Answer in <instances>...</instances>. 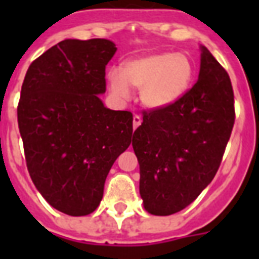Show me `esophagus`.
<instances>
[{"mask_svg":"<svg viewBox=\"0 0 259 259\" xmlns=\"http://www.w3.org/2000/svg\"><path fill=\"white\" fill-rule=\"evenodd\" d=\"M141 122H142V118L140 117V115H137V114H136V115L133 117V127H134V129H137L138 126L141 125Z\"/></svg>","mask_w":259,"mask_h":259,"instance_id":"1","label":"esophagus"}]
</instances>
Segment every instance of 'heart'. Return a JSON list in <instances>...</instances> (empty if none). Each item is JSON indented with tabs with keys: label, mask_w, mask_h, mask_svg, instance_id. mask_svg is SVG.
<instances>
[{
	"label": "heart",
	"mask_w": 259,
	"mask_h": 259,
	"mask_svg": "<svg viewBox=\"0 0 259 259\" xmlns=\"http://www.w3.org/2000/svg\"><path fill=\"white\" fill-rule=\"evenodd\" d=\"M107 79L117 97H129L130 84L141 90V101L146 107L161 110L187 94L193 80V66L187 55L161 52L126 62L122 74L110 71Z\"/></svg>",
	"instance_id": "b5f03b06"
}]
</instances>
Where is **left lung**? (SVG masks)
Wrapping results in <instances>:
<instances>
[{"label":"left lung","mask_w":259,"mask_h":259,"mask_svg":"<svg viewBox=\"0 0 259 259\" xmlns=\"http://www.w3.org/2000/svg\"><path fill=\"white\" fill-rule=\"evenodd\" d=\"M199 79L180 101L144 111L133 134L140 195L152 215L189 205L217 175L231 136L235 110L229 74L201 46Z\"/></svg>","instance_id":"obj_1"}]
</instances>
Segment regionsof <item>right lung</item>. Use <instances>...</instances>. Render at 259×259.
Here are the masks:
<instances>
[{
    "label": "right lung",
    "instance_id": "1",
    "mask_svg": "<svg viewBox=\"0 0 259 259\" xmlns=\"http://www.w3.org/2000/svg\"><path fill=\"white\" fill-rule=\"evenodd\" d=\"M115 51L106 38H67L38 56L22 83L17 119L28 172L41 196L71 217L97 209L114 161L132 142V113L99 98Z\"/></svg>",
    "mask_w": 259,
    "mask_h": 259
}]
</instances>
